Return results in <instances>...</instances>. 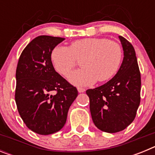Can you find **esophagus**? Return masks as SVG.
Segmentation results:
<instances>
[{"mask_svg": "<svg viewBox=\"0 0 155 155\" xmlns=\"http://www.w3.org/2000/svg\"><path fill=\"white\" fill-rule=\"evenodd\" d=\"M78 91L79 93H82L85 91V89L83 88V87H78Z\"/></svg>", "mask_w": 155, "mask_h": 155, "instance_id": "1", "label": "esophagus"}]
</instances>
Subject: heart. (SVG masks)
<instances>
[{
    "label": "heart",
    "instance_id": "1",
    "mask_svg": "<svg viewBox=\"0 0 155 155\" xmlns=\"http://www.w3.org/2000/svg\"><path fill=\"white\" fill-rule=\"evenodd\" d=\"M55 69L67 76L80 60L82 68L73 71L68 81L76 86H88L105 81L119 71L123 50L119 43L103 38H86L71 42L70 47L57 46L51 52Z\"/></svg>",
    "mask_w": 155,
    "mask_h": 155
}]
</instances>
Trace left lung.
Masks as SVG:
<instances>
[{
	"label": "left lung",
	"mask_w": 155,
	"mask_h": 155,
	"mask_svg": "<svg viewBox=\"0 0 155 155\" xmlns=\"http://www.w3.org/2000/svg\"><path fill=\"white\" fill-rule=\"evenodd\" d=\"M124 60L116 74L103 85L88 89L93 123L100 130L117 133L134 121L140 102L141 79L134 46L119 35Z\"/></svg>",
	"instance_id": "8db88e82"
}]
</instances>
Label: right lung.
<instances>
[{"instance_id": "right-lung-1", "label": "right lung", "mask_w": 155, "mask_h": 155, "mask_svg": "<svg viewBox=\"0 0 155 155\" xmlns=\"http://www.w3.org/2000/svg\"><path fill=\"white\" fill-rule=\"evenodd\" d=\"M64 40L61 37L39 35L27 45L18 63V111L27 127L41 135L61 130L78 96L76 87L59 74L52 64V50Z\"/></svg>"}]
</instances>
